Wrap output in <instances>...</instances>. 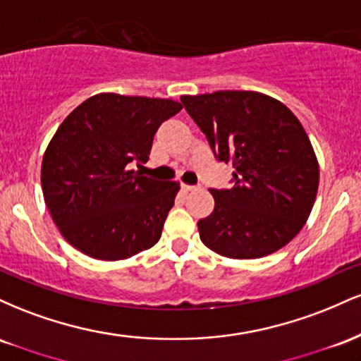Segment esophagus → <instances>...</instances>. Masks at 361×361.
<instances>
[{
  "label": "esophagus",
  "mask_w": 361,
  "mask_h": 361,
  "mask_svg": "<svg viewBox=\"0 0 361 361\" xmlns=\"http://www.w3.org/2000/svg\"><path fill=\"white\" fill-rule=\"evenodd\" d=\"M192 190H197V186H193V185H186V183H181V192L188 193V192H192Z\"/></svg>",
  "instance_id": "obj_1"
}]
</instances>
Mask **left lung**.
I'll use <instances>...</instances> for the list:
<instances>
[{"instance_id":"left-lung-1","label":"left lung","mask_w":361,"mask_h":361,"mask_svg":"<svg viewBox=\"0 0 361 361\" xmlns=\"http://www.w3.org/2000/svg\"><path fill=\"white\" fill-rule=\"evenodd\" d=\"M219 161L233 163L234 186L210 190L214 210L198 221L202 243L233 259L281 250L307 222L319 163L299 118L258 91L181 97Z\"/></svg>"}]
</instances>
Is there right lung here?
Listing matches in <instances>:
<instances>
[{
	"instance_id": "1",
	"label": "right lung",
	"mask_w": 361,
	"mask_h": 361,
	"mask_svg": "<svg viewBox=\"0 0 361 361\" xmlns=\"http://www.w3.org/2000/svg\"><path fill=\"white\" fill-rule=\"evenodd\" d=\"M183 106L166 98L98 93L61 123L44 152L42 193L62 238L94 259H128L159 241L180 181L130 169L146 163L164 120Z\"/></svg>"
}]
</instances>
